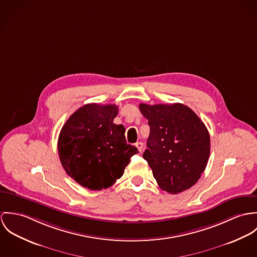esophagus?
Segmentation results:
<instances>
[{
    "label": "esophagus",
    "instance_id": "esophagus-1",
    "mask_svg": "<svg viewBox=\"0 0 257 257\" xmlns=\"http://www.w3.org/2000/svg\"><path fill=\"white\" fill-rule=\"evenodd\" d=\"M136 147L138 148L139 152H140V153H142L143 150H144V144H143L142 142H137L136 143Z\"/></svg>",
    "mask_w": 257,
    "mask_h": 257
}]
</instances>
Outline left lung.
I'll return each instance as SVG.
<instances>
[{
	"instance_id": "left-lung-1",
	"label": "left lung",
	"mask_w": 257,
	"mask_h": 257,
	"mask_svg": "<svg viewBox=\"0 0 257 257\" xmlns=\"http://www.w3.org/2000/svg\"><path fill=\"white\" fill-rule=\"evenodd\" d=\"M139 108L150 125L143 158L159 186L171 194L193 186L210 155V135L205 124L181 103H141Z\"/></svg>"
}]
</instances>
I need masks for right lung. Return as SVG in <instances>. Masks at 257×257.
I'll return each instance as SVG.
<instances>
[{
	"instance_id": "obj_1",
	"label": "right lung",
	"mask_w": 257,
	"mask_h": 257,
	"mask_svg": "<svg viewBox=\"0 0 257 257\" xmlns=\"http://www.w3.org/2000/svg\"><path fill=\"white\" fill-rule=\"evenodd\" d=\"M115 104L88 103L61 129L58 154L62 167L75 181L90 190L111 186L120 178L138 149L125 139V127L116 125Z\"/></svg>"
}]
</instances>
